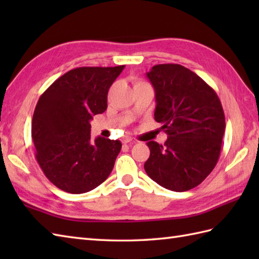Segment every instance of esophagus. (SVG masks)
Returning <instances> with one entry per match:
<instances>
[{
  "instance_id": "obj_1",
  "label": "esophagus",
  "mask_w": 259,
  "mask_h": 259,
  "mask_svg": "<svg viewBox=\"0 0 259 259\" xmlns=\"http://www.w3.org/2000/svg\"><path fill=\"white\" fill-rule=\"evenodd\" d=\"M131 141H133V138H131V137H124L122 140L123 144H129V142H131Z\"/></svg>"
}]
</instances>
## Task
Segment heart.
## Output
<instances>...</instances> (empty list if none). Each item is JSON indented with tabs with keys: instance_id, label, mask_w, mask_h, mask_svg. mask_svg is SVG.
Wrapping results in <instances>:
<instances>
[{
	"instance_id": "heart-1",
	"label": "heart",
	"mask_w": 259,
	"mask_h": 259,
	"mask_svg": "<svg viewBox=\"0 0 259 259\" xmlns=\"http://www.w3.org/2000/svg\"><path fill=\"white\" fill-rule=\"evenodd\" d=\"M138 83H144V82H139V81L136 82V84H138Z\"/></svg>"
}]
</instances>
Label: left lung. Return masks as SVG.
I'll list each match as a JSON object with an SVG mask.
<instances>
[{"label":"left lung","instance_id":"obj_1","mask_svg":"<svg viewBox=\"0 0 259 259\" xmlns=\"http://www.w3.org/2000/svg\"><path fill=\"white\" fill-rule=\"evenodd\" d=\"M156 93L155 120L168 135L148 141L149 177L163 188L187 191L207 178L221 155L226 128L221 100L200 76L180 64H157L147 73Z\"/></svg>","mask_w":259,"mask_h":259}]
</instances>
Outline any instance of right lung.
Here are the masks:
<instances>
[{"mask_svg": "<svg viewBox=\"0 0 259 259\" xmlns=\"http://www.w3.org/2000/svg\"><path fill=\"white\" fill-rule=\"evenodd\" d=\"M118 67H81L60 76L38 99L32 119L35 158L51 183L70 194L97 188L111 174L119 140L91 141L93 115L106 111Z\"/></svg>", "mask_w": 259, "mask_h": 259, "instance_id": "obj_1", "label": "right lung"}]
</instances>
